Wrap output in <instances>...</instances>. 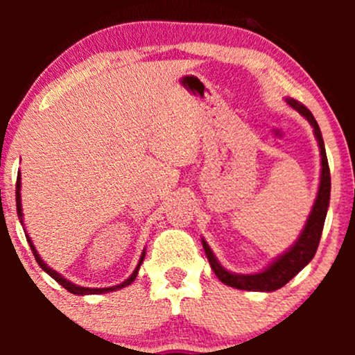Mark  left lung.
Segmentation results:
<instances>
[{"instance_id":"obj_1","label":"left lung","mask_w":355,"mask_h":355,"mask_svg":"<svg viewBox=\"0 0 355 355\" xmlns=\"http://www.w3.org/2000/svg\"><path fill=\"white\" fill-rule=\"evenodd\" d=\"M287 105H291L295 112H299L305 120L311 123L313 128V137H315L317 145L320 150V182L319 190H317V197L313 200L312 210L309 214L307 222H305L302 232L297 237V240L292 243L284 254L275 257L266 268L260 272H254V274H237V272L227 270L218 259L215 257L214 250H211L207 240L202 237V245L205 250L207 259H209L211 270L218 277L220 282H223L229 287L240 288V291L248 292H274L277 288L284 287L288 280H292L299 274L302 268L307 266L309 262L315 255L317 247H319L322 229H324L325 215H327L329 202H331V170H329L327 155H325L324 138H322L320 128L317 125L315 118L302 103L294 98H285Z\"/></svg>"}]
</instances>
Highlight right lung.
<instances>
[{
	"mask_svg": "<svg viewBox=\"0 0 355 355\" xmlns=\"http://www.w3.org/2000/svg\"><path fill=\"white\" fill-rule=\"evenodd\" d=\"M16 210H18V218H19V222H21V225H23V230H24V223H23V207H21V173H18V178H16ZM24 235H26V240H28V243H30L31 250H33V255H35L36 262H38V266L42 267L43 270L46 272V274L51 277V279H55L56 282H58V284L61 285V287H64V288H67L68 292H71V294H75V295L107 294V292H115V291H120V288L126 287V285H130V284L133 282V280L137 279V275H138V270H140V266H141V263H144V259H145V254H146V248H144V252H141V255H140V260H138V263H137L135 270L132 272V275H130L128 279L125 280V282H121V284H118V285H112V287H103V288H89V287H81V285H76V284L70 282V280H68V279H64V277L61 275V274H58V272H56V270H53L51 267H48V263H44V260L42 259V257H40L38 250H36V247L33 245V240H31L30 235H28V234H24Z\"/></svg>",
	"mask_w": 355,
	"mask_h": 355,
	"instance_id": "right-lung-1",
	"label": "right lung"
}]
</instances>
